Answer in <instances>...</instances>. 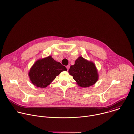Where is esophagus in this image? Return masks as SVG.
<instances>
[{"label": "esophagus", "mask_w": 134, "mask_h": 134, "mask_svg": "<svg viewBox=\"0 0 134 134\" xmlns=\"http://www.w3.org/2000/svg\"><path fill=\"white\" fill-rule=\"evenodd\" d=\"M66 68H67V70H69V68H70L69 65H67V66H66Z\"/></svg>", "instance_id": "esophagus-1"}]
</instances>
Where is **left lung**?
Instances as JSON below:
<instances>
[{"instance_id": "obj_1", "label": "left lung", "mask_w": 134, "mask_h": 134, "mask_svg": "<svg viewBox=\"0 0 134 134\" xmlns=\"http://www.w3.org/2000/svg\"><path fill=\"white\" fill-rule=\"evenodd\" d=\"M68 72L81 87L91 86L98 80V74L95 65L82 57H80L76 60L75 64L70 66Z\"/></svg>"}]
</instances>
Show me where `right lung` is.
Listing matches in <instances>:
<instances>
[{
	"mask_svg": "<svg viewBox=\"0 0 134 134\" xmlns=\"http://www.w3.org/2000/svg\"><path fill=\"white\" fill-rule=\"evenodd\" d=\"M66 71V68L60 63L57 62L51 56L37 60L32 67L29 75L32 84L41 88L46 87L57 76Z\"/></svg>",
	"mask_w": 134,
	"mask_h": 134,
	"instance_id": "right-lung-1",
	"label": "right lung"
}]
</instances>
